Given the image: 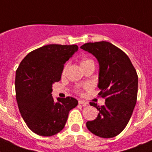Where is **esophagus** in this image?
Masks as SVG:
<instances>
[{"instance_id": "1", "label": "esophagus", "mask_w": 152, "mask_h": 152, "mask_svg": "<svg viewBox=\"0 0 152 152\" xmlns=\"http://www.w3.org/2000/svg\"><path fill=\"white\" fill-rule=\"evenodd\" d=\"M78 103H79V104H81V105H83V106H84V107H86V106L88 105V102L84 101V100H79Z\"/></svg>"}]
</instances>
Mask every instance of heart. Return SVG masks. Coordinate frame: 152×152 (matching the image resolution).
<instances>
[{
  "label": "heart",
  "instance_id": "b5f03b06",
  "mask_svg": "<svg viewBox=\"0 0 152 152\" xmlns=\"http://www.w3.org/2000/svg\"><path fill=\"white\" fill-rule=\"evenodd\" d=\"M92 61H93L92 60L88 59V58H84V59H82L81 62H80V65H84V64H88V63H90V62H92ZM64 71H65V68L64 69Z\"/></svg>",
  "mask_w": 152,
  "mask_h": 152
}]
</instances>
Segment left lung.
I'll return each mask as SVG.
<instances>
[{
  "label": "left lung",
  "mask_w": 152,
  "mask_h": 152,
  "mask_svg": "<svg viewBox=\"0 0 152 152\" xmlns=\"http://www.w3.org/2000/svg\"><path fill=\"white\" fill-rule=\"evenodd\" d=\"M80 49L94 56L99 63L97 87L105 104L96 107L97 117L86 123L93 134L101 138L119 135L128 124L135 106L138 94V75L127 55L110 42H88Z\"/></svg>",
  "instance_id": "obj_1"
}]
</instances>
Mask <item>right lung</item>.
Wrapping results in <instances>:
<instances>
[{
  "mask_svg": "<svg viewBox=\"0 0 152 152\" xmlns=\"http://www.w3.org/2000/svg\"><path fill=\"white\" fill-rule=\"evenodd\" d=\"M78 50L76 45L50 44L29 52L16 72L17 104L29 129L42 136H52L63 129L71 110L77 107L74 97L52 96V84L61 79L64 64Z\"/></svg>",
  "mask_w": 152,
  "mask_h": 152,
  "instance_id": "add662e5",
  "label": "right lung"
}]
</instances>
